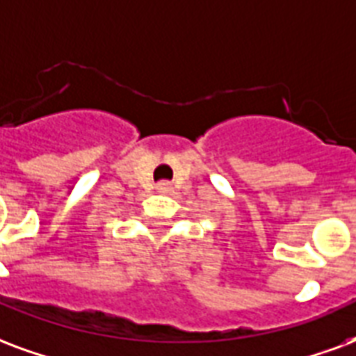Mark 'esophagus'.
Listing matches in <instances>:
<instances>
[{"label":"esophagus","instance_id":"obj_1","mask_svg":"<svg viewBox=\"0 0 356 356\" xmlns=\"http://www.w3.org/2000/svg\"><path fill=\"white\" fill-rule=\"evenodd\" d=\"M156 191L158 192H168V191H170V183H165V181H162V183H158Z\"/></svg>","mask_w":356,"mask_h":356}]
</instances>
